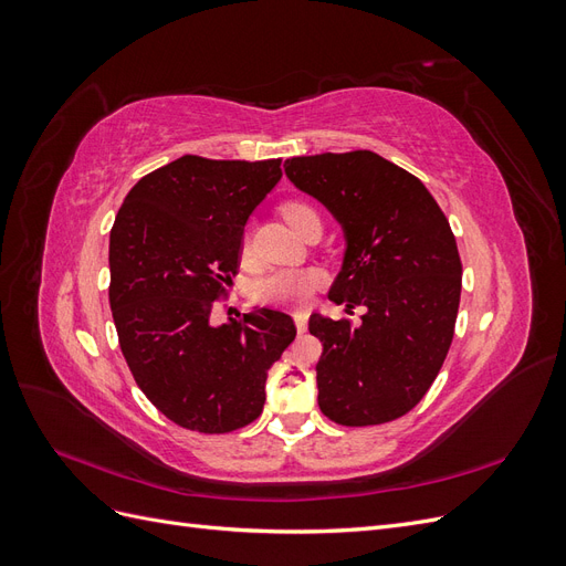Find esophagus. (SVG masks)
I'll use <instances>...</instances> for the list:
<instances>
[{"instance_id": "obj_1", "label": "esophagus", "mask_w": 566, "mask_h": 566, "mask_svg": "<svg viewBox=\"0 0 566 566\" xmlns=\"http://www.w3.org/2000/svg\"><path fill=\"white\" fill-rule=\"evenodd\" d=\"M293 318H295L297 331H300V333H304V331H306V321H310V314H306V312H295V314H293Z\"/></svg>"}]
</instances>
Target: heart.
<instances>
[{"label":"heart","instance_id":"obj_1","mask_svg":"<svg viewBox=\"0 0 566 566\" xmlns=\"http://www.w3.org/2000/svg\"><path fill=\"white\" fill-rule=\"evenodd\" d=\"M281 214L290 227L297 229L300 221L304 217L316 214V210L310 202L290 200L281 208ZM318 283H321V273L314 269H276V271L266 273L264 279L256 281L254 297L260 302H269V304L297 306L312 297Z\"/></svg>","mask_w":566,"mask_h":566}]
</instances>
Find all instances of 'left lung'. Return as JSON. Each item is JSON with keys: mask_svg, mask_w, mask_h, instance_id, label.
I'll return each mask as SVG.
<instances>
[{"mask_svg": "<svg viewBox=\"0 0 566 566\" xmlns=\"http://www.w3.org/2000/svg\"><path fill=\"white\" fill-rule=\"evenodd\" d=\"M300 191L333 212L347 238L328 297L361 323L312 314L323 345L318 406L347 427L382 424L418 406L449 354L462 264L447 214L424 184L373 150L285 160Z\"/></svg>", "mask_w": 566, "mask_h": 566, "instance_id": "left-lung-1", "label": "left lung"}]
</instances>
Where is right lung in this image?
Listing matches in <instances>:
<instances>
[{
  "label": "right lung",
  "mask_w": 566,
  "mask_h": 566,
  "mask_svg": "<svg viewBox=\"0 0 566 566\" xmlns=\"http://www.w3.org/2000/svg\"><path fill=\"white\" fill-rule=\"evenodd\" d=\"M281 177V158L184 156L136 181L115 217L119 349L148 401L186 430L224 434L260 418L266 373L297 335L273 310L212 323L241 266L245 221Z\"/></svg>",
  "instance_id": "right-lung-1"
}]
</instances>
